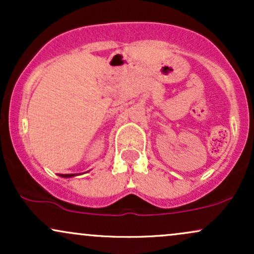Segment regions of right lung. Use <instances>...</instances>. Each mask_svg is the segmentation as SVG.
<instances>
[{
	"label": "right lung",
	"instance_id": "add662e5",
	"mask_svg": "<svg viewBox=\"0 0 254 254\" xmlns=\"http://www.w3.org/2000/svg\"><path fill=\"white\" fill-rule=\"evenodd\" d=\"M74 176H77V174H61V177H63V178H70Z\"/></svg>",
	"mask_w": 254,
	"mask_h": 254
}]
</instances>
